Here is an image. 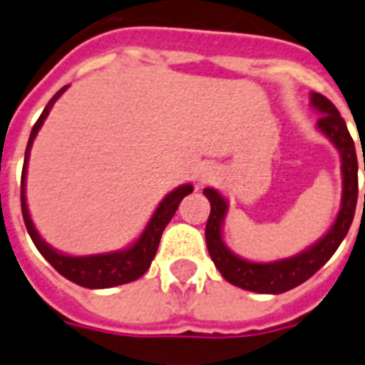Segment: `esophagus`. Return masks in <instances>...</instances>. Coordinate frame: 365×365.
Returning <instances> with one entry per match:
<instances>
[{
  "label": "esophagus",
  "mask_w": 365,
  "mask_h": 365,
  "mask_svg": "<svg viewBox=\"0 0 365 365\" xmlns=\"http://www.w3.org/2000/svg\"><path fill=\"white\" fill-rule=\"evenodd\" d=\"M221 175V171H219V167L215 165H205L202 171H200V182L204 185V182H212V180H215Z\"/></svg>",
  "instance_id": "1"
}]
</instances>
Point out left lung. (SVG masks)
Listing matches in <instances>:
<instances>
[{
	"instance_id": "8db88e82",
	"label": "left lung",
	"mask_w": 365,
	"mask_h": 365,
	"mask_svg": "<svg viewBox=\"0 0 365 365\" xmlns=\"http://www.w3.org/2000/svg\"><path fill=\"white\" fill-rule=\"evenodd\" d=\"M309 103L317 113L322 115L317 119L316 127L336 148V152L341 155L342 173L341 210L336 213L335 223L331 225V229L317 240L316 245H312L297 256L265 262V264L248 262L245 257L237 256L223 240V221L227 217L229 204L215 188H204L205 198L210 200V205H212V212L205 223V245H207V252L212 256L213 264L229 283L245 290L257 292V294H281V292H287V290L302 284L304 281H308L309 277L317 269H322L329 262V257L335 254V250L341 246L349 232L352 219H354L356 202H358V160H356L354 140H352L339 109L325 96L312 92Z\"/></svg>"
}]
</instances>
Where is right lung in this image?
Returning a JSON list of instances; mask_svg holds the SVG:
<instances>
[{
	"instance_id": "right-lung-1",
	"label": "right lung",
	"mask_w": 365,
	"mask_h": 365,
	"mask_svg": "<svg viewBox=\"0 0 365 365\" xmlns=\"http://www.w3.org/2000/svg\"><path fill=\"white\" fill-rule=\"evenodd\" d=\"M68 86H63L51 100L48 101V106L40 115V119L36 120V125L32 127L30 133L29 144H26V152H24V167H23V179H21V207H23V217L26 231H29L32 242L36 245L49 264L56 267L65 279L73 281V283L86 287V289H111V287H119V284L133 283L138 277H142L150 269V264L155 257L158 246H160L161 235L165 231L167 223L171 221L177 207L182 202L185 196L192 192V185H180L177 186L173 192H169L165 198L161 200L158 210L153 212L152 219L148 221L146 229L142 231V235L128 248L117 252H106V254H92V256H68L63 252L51 248V246L40 237V232L36 231V227L32 223L29 213V205H26V165H29L30 148L32 142L36 138L38 130L42 128L43 120L49 115V109L53 108V103L59 100V96L67 90Z\"/></svg>"
}]
</instances>
